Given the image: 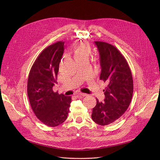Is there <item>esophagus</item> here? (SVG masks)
Here are the masks:
<instances>
[{"mask_svg": "<svg viewBox=\"0 0 160 160\" xmlns=\"http://www.w3.org/2000/svg\"><path fill=\"white\" fill-rule=\"evenodd\" d=\"M79 95H80V96H83V97L87 96V94H85V93H79Z\"/></svg>", "mask_w": 160, "mask_h": 160, "instance_id": "34e87169", "label": "esophagus"}]
</instances>
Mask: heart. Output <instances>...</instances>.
Returning a JSON list of instances; mask_svg holds the SVG:
<instances>
[{
    "label": "heart",
    "mask_w": 160,
    "mask_h": 160,
    "mask_svg": "<svg viewBox=\"0 0 160 160\" xmlns=\"http://www.w3.org/2000/svg\"><path fill=\"white\" fill-rule=\"evenodd\" d=\"M90 52V48L87 43H81L74 47L73 49V53L75 58L80 57L88 58Z\"/></svg>",
    "instance_id": "obj_1"
}]
</instances>
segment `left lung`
<instances>
[{"mask_svg": "<svg viewBox=\"0 0 160 160\" xmlns=\"http://www.w3.org/2000/svg\"><path fill=\"white\" fill-rule=\"evenodd\" d=\"M99 54L100 80L106 85L104 101L97 99L92 119L99 125L115 122L126 111L131 102L133 85L130 67L124 56L111 44L94 42Z\"/></svg>", "mask_w": 160, "mask_h": 160, "instance_id": "obj_1", "label": "left lung"}]
</instances>
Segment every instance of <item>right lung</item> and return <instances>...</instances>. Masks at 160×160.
Segmentation results:
<instances>
[{
    "label": "right lung",
    "mask_w": 160,
    "mask_h": 160,
    "mask_svg": "<svg viewBox=\"0 0 160 160\" xmlns=\"http://www.w3.org/2000/svg\"><path fill=\"white\" fill-rule=\"evenodd\" d=\"M64 42L53 43L45 48L34 62L28 80L30 104L39 120L49 127H56L67 118L71 96L53 91L57 83L59 66L64 52Z\"/></svg>",
    "instance_id": "1"
}]
</instances>
